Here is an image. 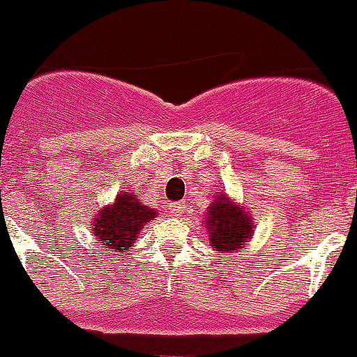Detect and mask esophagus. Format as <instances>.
Instances as JSON below:
<instances>
[{
  "label": "esophagus",
  "mask_w": 357,
  "mask_h": 357,
  "mask_svg": "<svg viewBox=\"0 0 357 357\" xmlns=\"http://www.w3.org/2000/svg\"><path fill=\"white\" fill-rule=\"evenodd\" d=\"M183 208H185V204L183 203H172L168 210H170V213L174 215V217H180V215L183 213Z\"/></svg>",
  "instance_id": "esophagus-1"
}]
</instances>
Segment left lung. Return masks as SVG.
I'll list each match as a JSON object with an SVG mask.
<instances>
[{"mask_svg": "<svg viewBox=\"0 0 357 357\" xmlns=\"http://www.w3.org/2000/svg\"><path fill=\"white\" fill-rule=\"evenodd\" d=\"M203 222L210 246H213L217 253L224 255L243 252L255 231L253 217L248 208L236 203L224 192H218L211 199Z\"/></svg>", "mask_w": 357, "mask_h": 357, "instance_id": "obj_1", "label": "left lung"}]
</instances>
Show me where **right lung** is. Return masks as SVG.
<instances>
[{"mask_svg": "<svg viewBox=\"0 0 357 357\" xmlns=\"http://www.w3.org/2000/svg\"><path fill=\"white\" fill-rule=\"evenodd\" d=\"M158 217L156 208L144 204L137 192H118L111 204H104L90 222L91 236L107 252L123 253L132 248L147 222Z\"/></svg>", "mask_w": 357, "mask_h": 357, "instance_id": "add662e5", "label": "right lung"}]
</instances>
